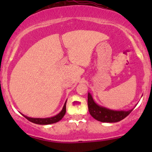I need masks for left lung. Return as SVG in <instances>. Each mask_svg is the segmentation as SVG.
Returning a JSON list of instances; mask_svg holds the SVG:
<instances>
[{"label":"left lung","instance_id":"1","mask_svg":"<svg viewBox=\"0 0 152 152\" xmlns=\"http://www.w3.org/2000/svg\"><path fill=\"white\" fill-rule=\"evenodd\" d=\"M87 104H88L89 113L96 120L104 123H115L123 120L127 115L130 114L132 110L128 111L124 110H113L106 107L98 105L93 100V97L88 93L87 97Z\"/></svg>","mask_w":152,"mask_h":152}]
</instances>
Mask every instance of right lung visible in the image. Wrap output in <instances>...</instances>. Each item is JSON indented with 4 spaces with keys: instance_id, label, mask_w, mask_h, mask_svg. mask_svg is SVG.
<instances>
[{
    "instance_id": "add662e5",
    "label": "right lung",
    "mask_w": 152,
    "mask_h": 152,
    "mask_svg": "<svg viewBox=\"0 0 152 152\" xmlns=\"http://www.w3.org/2000/svg\"><path fill=\"white\" fill-rule=\"evenodd\" d=\"M66 102H65V104H64L63 108H62V111L57 114L56 115L53 116V117L50 118H29L27 117L26 115H23L26 118V119H28L29 121L32 122V123H34L36 124H40V125H47V124H51L56 123V122L59 121L62 118L64 117V115H65L66 113Z\"/></svg>"
}]
</instances>
